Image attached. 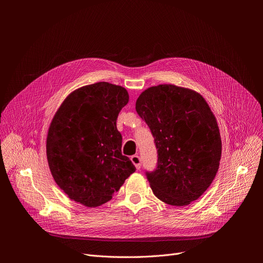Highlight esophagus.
Returning a JSON list of instances; mask_svg holds the SVG:
<instances>
[{
	"label": "esophagus",
	"mask_w": 263,
	"mask_h": 263,
	"mask_svg": "<svg viewBox=\"0 0 263 263\" xmlns=\"http://www.w3.org/2000/svg\"><path fill=\"white\" fill-rule=\"evenodd\" d=\"M131 161H132V163L135 165V167L137 170H139L141 167V159H140L139 156H137V155L131 156Z\"/></svg>",
	"instance_id": "1"
}]
</instances>
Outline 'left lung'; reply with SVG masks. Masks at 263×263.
Returning a JSON list of instances; mask_svg holds the SVG:
<instances>
[{
    "mask_svg": "<svg viewBox=\"0 0 263 263\" xmlns=\"http://www.w3.org/2000/svg\"><path fill=\"white\" fill-rule=\"evenodd\" d=\"M135 108L155 138L157 167L145 173L154 195L178 207L199 199L215 178L221 155L217 122L205 99L160 84L142 91Z\"/></svg>",
    "mask_w": 263,
    "mask_h": 263,
    "instance_id": "1",
    "label": "left lung"
}]
</instances>
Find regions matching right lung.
Masks as SVG:
<instances>
[{
    "label": "right lung",
    "instance_id": "1",
    "mask_svg": "<svg viewBox=\"0 0 263 263\" xmlns=\"http://www.w3.org/2000/svg\"><path fill=\"white\" fill-rule=\"evenodd\" d=\"M128 102L124 87L98 82L73 90L57 110L48 131L47 158L55 182L70 200L101 206L135 172L122 154L117 128Z\"/></svg>",
    "mask_w": 263,
    "mask_h": 263
}]
</instances>
